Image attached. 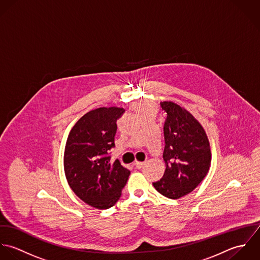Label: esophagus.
I'll return each instance as SVG.
<instances>
[{"label": "esophagus", "instance_id": "obj_1", "mask_svg": "<svg viewBox=\"0 0 260 260\" xmlns=\"http://www.w3.org/2000/svg\"><path fill=\"white\" fill-rule=\"evenodd\" d=\"M145 161H139V160H137L136 162H135V166H136V168L137 169H142L144 166H145Z\"/></svg>", "mask_w": 260, "mask_h": 260}]
</instances>
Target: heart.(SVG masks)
I'll return each mask as SVG.
<instances>
[{"instance_id":"1","label":"heart","mask_w":260,"mask_h":260,"mask_svg":"<svg viewBox=\"0 0 260 260\" xmlns=\"http://www.w3.org/2000/svg\"><path fill=\"white\" fill-rule=\"evenodd\" d=\"M134 109L141 115L145 114V113H156V106L151 103H142V104H135Z\"/></svg>"}]
</instances>
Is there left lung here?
I'll return each mask as SVG.
<instances>
[{"mask_svg":"<svg viewBox=\"0 0 260 260\" xmlns=\"http://www.w3.org/2000/svg\"><path fill=\"white\" fill-rule=\"evenodd\" d=\"M167 113L164 124L166 170L153 183L156 191L170 199L191 193L206 177L211 165V149L202 124L186 108L173 102H162Z\"/></svg>","mask_w":260,"mask_h":260,"instance_id":"8db88e82","label":"left lung"}]
</instances>
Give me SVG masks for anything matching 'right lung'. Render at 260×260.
<instances>
[{
    "mask_svg": "<svg viewBox=\"0 0 260 260\" xmlns=\"http://www.w3.org/2000/svg\"><path fill=\"white\" fill-rule=\"evenodd\" d=\"M122 107H100L81 116L71 128L64 150V172L69 187L83 202L96 209L112 207L120 198L129 170L110 161L116 120Z\"/></svg>",
    "mask_w": 260,
    "mask_h": 260,
    "instance_id": "1",
    "label": "right lung"
}]
</instances>
